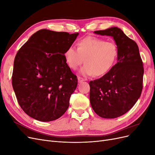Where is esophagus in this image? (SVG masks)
<instances>
[{
  "label": "esophagus",
  "mask_w": 155,
  "mask_h": 155,
  "mask_svg": "<svg viewBox=\"0 0 155 155\" xmlns=\"http://www.w3.org/2000/svg\"><path fill=\"white\" fill-rule=\"evenodd\" d=\"M78 82H79V83H81V82H83V81H85V79H83V78L79 77V76L78 78Z\"/></svg>",
  "instance_id": "esophagus-1"
}]
</instances>
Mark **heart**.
<instances>
[{"mask_svg": "<svg viewBox=\"0 0 155 155\" xmlns=\"http://www.w3.org/2000/svg\"><path fill=\"white\" fill-rule=\"evenodd\" d=\"M68 67L76 70L83 64L80 72L84 76H102L114 64L118 57V48L112 42L96 37H87L79 41L78 48L68 47L64 54Z\"/></svg>", "mask_w": 155, "mask_h": 155, "instance_id": "heart-1", "label": "heart"}]
</instances>
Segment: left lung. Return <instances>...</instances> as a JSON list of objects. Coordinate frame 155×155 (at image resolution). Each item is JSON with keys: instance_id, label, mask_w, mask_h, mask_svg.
I'll return each instance as SVG.
<instances>
[{"instance_id": "obj_1", "label": "left lung", "mask_w": 155, "mask_h": 155, "mask_svg": "<svg viewBox=\"0 0 155 155\" xmlns=\"http://www.w3.org/2000/svg\"><path fill=\"white\" fill-rule=\"evenodd\" d=\"M94 33L113 37L118 48V62L104 76L89 82L91 104L101 118H115L128 112L141 95L143 62L137 44L118 28Z\"/></svg>"}]
</instances>
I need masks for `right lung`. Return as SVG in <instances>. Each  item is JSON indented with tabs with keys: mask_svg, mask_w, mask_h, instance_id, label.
I'll list each match as a JSON object with an SVG mask.
<instances>
[{
	"mask_svg": "<svg viewBox=\"0 0 155 155\" xmlns=\"http://www.w3.org/2000/svg\"><path fill=\"white\" fill-rule=\"evenodd\" d=\"M78 34L42 29L18 50L14 60L12 86L21 109L31 118L53 121L68 109L78 79L64 54Z\"/></svg>",
	"mask_w": 155,
	"mask_h": 155,
	"instance_id": "obj_1",
	"label": "right lung"
}]
</instances>
